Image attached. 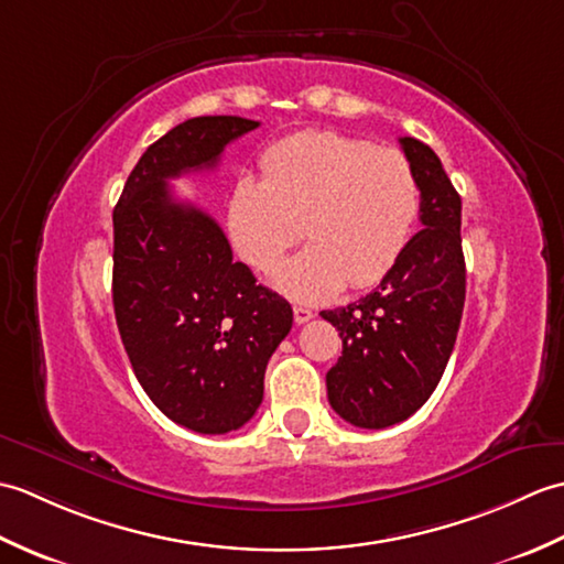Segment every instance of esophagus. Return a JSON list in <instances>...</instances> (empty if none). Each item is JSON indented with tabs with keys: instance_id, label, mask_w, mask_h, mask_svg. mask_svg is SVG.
<instances>
[{
	"instance_id": "34e87169",
	"label": "esophagus",
	"mask_w": 564,
	"mask_h": 564,
	"mask_svg": "<svg viewBox=\"0 0 564 564\" xmlns=\"http://www.w3.org/2000/svg\"><path fill=\"white\" fill-rule=\"evenodd\" d=\"M293 319H295V325H305V322L313 319V310L295 305V307H293Z\"/></svg>"
}]
</instances>
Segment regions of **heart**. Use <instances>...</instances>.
I'll list each match as a JSON object with an SVG mask.
<instances>
[{"label":"heart","instance_id":"b5f03b06","mask_svg":"<svg viewBox=\"0 0 564 564\" xmlns=\"http://www.w3.org/2000/svg\"><path fill=\"white\" fill-rule=\"evenodd\" d=\"M261 182L239 178L227 230L251 269L271 271L301 235L307 247L273 275L293 301L317 303L341 285L366 289L400 259L419 213V182L394 148L307 130L261 154Z\"/></svg>","mask_w":564,"mask_h":564}]
</instances>
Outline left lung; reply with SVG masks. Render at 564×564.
Segmentation results:
<instances>
[{
	"instance_id": "8db88e82",
	"label": "left lung",
	"mask_w": 564,
	"mask_h": 564,
	"mask_svg": "<svg viewBox=\"0 0 564 564\" xmlns=\"http://www.w3.org/2000/svg\"><path fill=\"white\" fill-rule=\"evenodd\" d=\"M419 182V230L373 293L322 310L337 327L341 356L327 398L344 422L386 429L422 406L446 370L465 305L460 196L436 152L400 138Z\"/></svg>"
}]
</instances>
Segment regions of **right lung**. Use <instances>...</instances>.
I'll list each match as a JSON object with an SVG mask.
<instances>
[{"instance_id": "right-lung-1", "label": "right lung", "mask_w": 564, "mask_h": 564, "mask_svg": "<svg viewBox=\"0 0 564 564\" xmlns=\"http://www.w3.org/2000/svg\"><path fill=\"white\" fill-rule=\"evenodd\" d=\"M254 128L239 116L178 123L138 160L113 208V310L130 366L158 410L198 434L254 416L293 310L232 261L220 225L176 200L170 178L213 170Z\"/></svg>"}]
</instances>
